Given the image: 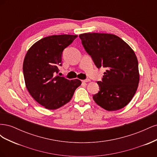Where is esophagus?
Returning a JSON list of instances; mask_svg holds the SVG:
<instances>
[{"instance_id": "34e87169", "label": "esophagus", "mask_w": 157, "mask_h": 157, "mask_svg": "<svg viewBox=\"0 0 157 157\" xmlns=\"http://www.w3.org/2000/svg\"><path fill=\"white\" fill-rule=\"evenodd\" d=\"M90 79H86V80H82V82H84V83H86V82H90Z\"/></svg>"}]
</instances>
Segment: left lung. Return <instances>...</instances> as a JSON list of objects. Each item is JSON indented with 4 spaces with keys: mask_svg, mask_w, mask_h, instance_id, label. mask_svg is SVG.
<instances>
[{
    "mask_svg": "<svg viewBox=\"0 0 157 157\" xmlns=\"http://www.w3.org/2000/svg\"><path fill=\"white\" fill-rule=\"evenodd\" d=\"M85 50L98 68L105 67L99 91L93 99L109 111L127 105L135 95L140 81L138 61L131 47L120 37L107 33L79 35Z\"/></svg>",
    "mask_w": 157,
    "mask_h": 157,
    "instance_id": "left-lung-1",
    "label": "left lung"
}]
</instances>
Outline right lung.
<instances>
[{
    "mask_svg": "<svg viewBox=\"0 0 157 157\" xmlns=\"http://www.w3.org/2000/svg\"><path fill=\"white\" fill-rule=\"evenodd\" d=\"M77 35H52L43 38L27 51L23 71L25 86L40 105L54 110L67 103L80 84L78 79L68 80L56 75L61 66L63 50Z\"/></svg>",
    "mask_w": 157,
    "mask_h": 157,
    "instance_id": "right-lung-1",
    "label": "right lung"
}]
</instances>
